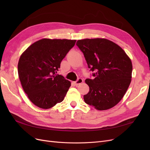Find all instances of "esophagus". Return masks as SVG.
Instances as JSON below:
<instances>
[{
	"mask_svg": "<svg viewBox=\"0 0 150 150\" xmlns=\"http://www.w3.org/2000/svg\"><path fill=\"white\" fill-rule=\"evenodd\" d=\"M83 82V79H81V78H78V79H77V81H76L75 82H74V84L76 85V86H78V85H79V84H81Z\"/></svg>",
	"mask_w": 150,
	"mask_h": 150,
	"instance_id": "esophagus-1",
	"label": "esophagus"
}]
</instances>
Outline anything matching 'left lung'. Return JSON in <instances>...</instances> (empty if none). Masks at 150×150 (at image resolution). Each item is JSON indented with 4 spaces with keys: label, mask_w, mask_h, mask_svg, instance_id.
Masks as SVG:
<instances>
[{
    "label": "left lung",
    "mask_w": 150,
    "mask_h": 150,
    "mask_svg": "<svg viewBox=\"0 0 150 150\" xmlns=\"http://www.w3.org/2000/svg\"><path fill=\"white\" fill-rule=\"evenodd\" d=\"M84 54L93 79H86L89 93L86 104L98 110L115 106L124 96L131 83L132 63L118 45L106 39H86L76 42Z\"/></svg>",
    "instance_id": "left-lung-1"
}]
</instances>
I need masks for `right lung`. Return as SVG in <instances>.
<instances>
[{
	"mask_svg": "<svg viewBox=\"0 0 150 150\" xmlns=\"http://www.w3.org/2000/svg\"><path fill=\"white\" fill-rule=\"evenodd\" d=\"M76 40L42 39L30 46L18 63V74L30 101L49 109L63 101L71 82L57 74L61 62Z\"/></svg>",
	"mask_w": 150,
	"mask_h": 150,
	"instance_id": "add662e5",
	"label": "right lung"
}]
</instances>
